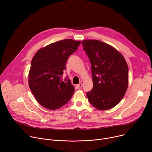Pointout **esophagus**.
I'll return each instance as SVG.
<instances>
[{
	"label": "esophagus",
	"instance_id": "1",
	"mask_svg": "<svg viewBox=\"0 0 152 152\" xmlns=\"http://www.w3.org/2000/svg\"><path fill=\"white\" fill-rule=\"evenodd\" d=\"M82 86H83L82 83H80V84L76 85V88H77V89H80V88H81V87H82Z\"/></svg>",
	"mask_w": 152,
	"mask_h": 152
}]
</instances>
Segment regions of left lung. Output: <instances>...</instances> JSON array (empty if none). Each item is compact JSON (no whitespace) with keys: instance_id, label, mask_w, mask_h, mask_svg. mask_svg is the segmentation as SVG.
Segmentation results:
<instances>
[{"instance_id":"left-lung-1","label":"left lung","mask_w":152,"mask_h":152,"mask_svg":"<svg viewBox=\"0 0 152 152\" xmlns=\"http://www.w3.org/2000/svg\"><path fill=\"white\" fill-rule=\"evenodd\" d=\"M91 64L93 88L87 97L99 110H110L122 99L128 85V67L113 47L96 39L81 41Z\"/></svg>"}]
</instances>
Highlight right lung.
<instances>
[{
    "mask_svg": "<svg viewBox=\"0 0 152 152\" xmlns=\"http://www.w3.org/2000/svg\"><path fill=\"white\" fill-rule=\"evenodd\" d=\"M81 41L71 39L52 43L39 49L31 60L28 85L32 94L43 107L55 110L66 104L75 89L66 77L61 78L69 56L75 52Z\"/></svg>",
    "mask_w": 152,
    "mask_h": 152,
    "instance_id": "add662e5",
    "label": "right lung"
}]
</instances>
